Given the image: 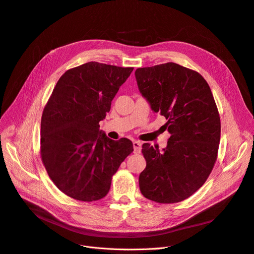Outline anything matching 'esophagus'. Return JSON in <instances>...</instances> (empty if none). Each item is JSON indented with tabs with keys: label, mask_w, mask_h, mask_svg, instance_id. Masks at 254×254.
<instances>
[{
	"label": "esophagus",
	"mask_w": 254,
	"mask_h": 254,
	"mask_svg": "<svg viewBox=\"0 0 254 254\" xmlns=\"http://www.w3.org/2000/svg\"><path fill=\"white\" fill-rule=\"evenodd\" d=\"M133 152L135 154H138L140 153V149H141V143L138 141V140H133Z\"/></svg>",
	"instance_id": "34e87169"
}]
</instances>
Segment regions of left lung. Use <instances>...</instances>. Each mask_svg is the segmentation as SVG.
<instances>
[{
  "label": "left lung",
  "instance_id": "8db88e82",
  "mask_svg": "<svg viewBox=\"0 0 254 254\" xmlns=\"http://www.w3.org/2000/svg\"><path fill=\"white\" fill-rule=\"evenodd\" d=\"M135 78L171 134L162 151L142 144L147 166L139 175L140 192L156 202L182 201L206 182L217 159L221 127L211 89L198 72L176 63L138 68Z\"/></svg>",
  "mask_w": 254,
  "mask_h": 254
}]
</instances>
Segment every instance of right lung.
<instances>
[{"mask_svg": "<svg viewBox=\"0 0 254 254\" xmlns=\"http://www.w3.org/2000/svg\"><path fill=\"white\" fill-rule=\"evenodd\" d=\"M133 68L89 62L60 77L41 118V158L55 185L82 201L104 197L133 151L128 138H108L99 122Z\"/></svg>", "mask_w": 254, "mask_h": 254, "instance_id": "1", "label": "right lung"}]
</instances>
